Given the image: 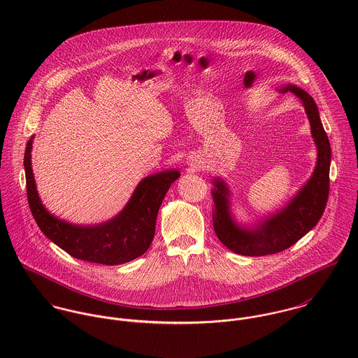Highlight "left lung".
Instances as JSON below:
<instances>
[{"instance_id": "left-lung-1", "label": "left lung", "mask_w": 358, "mask_h": 358, "mask_svg": "<svg viewBox=\"0 0 358 358\" xmlns=\"http://www.w3.org/2000/svg\"><path fill=\"white\" fill-rule=\"evenodd\" d=\"M285 91L294 92L306 110L311 134L317 145L318 157L313 176L302 190L282 210L270 216L254 229L238 226L230 215L227 187L213 180V229L220 243L230 251L244 256H264L281 252L298 243L321 219L329 194L331 145L320 120L317 104L303 90L288 85Z\"/></svg>"}]
</instances>
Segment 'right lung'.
Wrapping results in <instances>:
<instances>
[{
  "mask_svg": "<svg viewBox=\"0 0 358 358\" xmlns=\"http://www.w3.org/2000/svg\"><path fill=\"white\" fill-rule=\"evenodd\" d=\"M31 143L33 138L24 152L27 200L38 227L51 241L69 255L107 266L127 263L149 250L158 209L168 189L179 178L178 171H164L143 179L114 219L98 226H74L56 219L41 204L31 171Z\"/></svg>",
  "mask_w": 358,
  "mask_h": 358,
  "instance_id": "right-lung-1",
  "label": "right lung"
}]
</instances>
